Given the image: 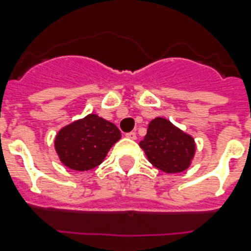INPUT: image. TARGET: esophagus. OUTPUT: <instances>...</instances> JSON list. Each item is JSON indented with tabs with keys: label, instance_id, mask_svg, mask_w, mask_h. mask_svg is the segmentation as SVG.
<instances>
[{
	"label": "esophagus",
	"instance_id": "34e87169",
	"mask_svg": "<svg viewBox=\"0 0 251 251\" xmlns=\"http://www.w3.org/2000/svg\"><path fill=\"white\" fill-rule=\"evenodd\" d=\"M126 138H129V139H135V138H137V133H135V131L126 133Z\"/></svg>",
	"mask_w": 251,
	"mask_h": 251
}]
</instances>
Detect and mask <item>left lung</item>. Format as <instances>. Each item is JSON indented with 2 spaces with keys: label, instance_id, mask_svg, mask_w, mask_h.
Here are the masks:
<instances>
[{
  "label": "left lung",
  "instance_id": "left-lung-1",
  "mask_svg": "<svg viewBox=\"0 0 251 251\" xmlns=\"http://www.w3.org/2000/svg\"><path fill=\"white\" fill-rule=\"evenodd\" d=\"M139 146L150 163L167 173L185 171L190 165L195 151L194 141L190 135L160 117L150 122L147 134Z\"/></svg>",
  "mask_w": 251,
  "mask_h": 251
}]
</instances>
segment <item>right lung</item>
Returning <instances> with one entry per match:
<instances>
[{"mask_svg":"<svg viewBox=\"0 0 251 251\" xmlns=\"http://www.w3.org/2000/svg\"><path fill=\"white\" fill-rule=\"evenodd\" d=\"M120 138L121 133L114 124L96 114H88L60 130L56 137V151L70 169L90 171L101 164Z\"/></svg>","mask_w":251,"mask_h":251,"instance_id":"add662e5","label":"right lung"}]
</instances>
